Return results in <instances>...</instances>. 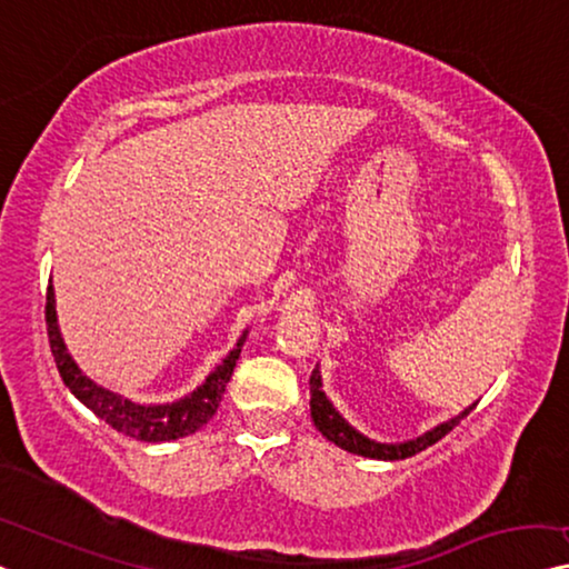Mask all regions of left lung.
<instances>
[{"instance_id": "left-lung-1", "label": "left lung", "mask_w": 569, "mask_h": 569, "mask_svg": "<svg viewBox=\"0 0 569 569\" xmlns=\"http://www.w3.org/2000/svg\"><path fill=\"white\" fill-rule=\"evenodd\" d=\"M309 386H311V401L309 403H311L313 427H317L321 435H325L329 442H335L337 447H342L352 455L372 457V460H406V457H413L417 452H421V449L437 445L439 439L449 435V431H452L457 423H460L472 411V406H470V409H465L460 417L439 423V427L427 431V435H421L417 439H409V442L383 445V442H376V439H368L366 435H360L358 429H352L350 423L339 417V411L335 409L332 401H329L327 393L321 391L319 368H313L311 378H309Z\"/></svg>"}]
</instances>
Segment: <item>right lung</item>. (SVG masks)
<instances>
[{
	"label": "right lung",
	"mask_w": 569,
	"mask_h": 569,
	"mask_svg": "<svg viewBox=\"0 0 569 569\" xmlns=\"http://www.w3.org/2000/svg\"><path fill=\"white\" fill-rule=\"evenodd\" d=\"M46 325H48L50 352H53L58 372H61L63 383L71 388V393L79 398L87 409L94 411L99 419H104L109 427L122 431L124 437L140 439V442H171V439L189 437L214 417L219 409V401H222L224 396V388L232 378L237 358H240L242 352L244 337H248V332H244L240 339H237L234 350L227 355L222 366H217L214 372L203 380L197 391L183 396L181 401H173V403L146 406V403H134L120 393L107 391V388L97 386L94 380L87 378L79 370V366H76L73 358L66 350L61 329H58L53 283L48 286V293H46Z\"/></svg>",
	"instance_id": "1"
}]
</instances>
